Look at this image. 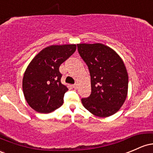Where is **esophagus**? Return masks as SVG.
Wrapping results in <instances>:
<instances>
[{"mask_svg":"<svg viewBox=\"0 0 153 153\" xmlns=\"http://www.w3.org/2000/svg\"><path fill=\"white\" fill-rule=\"evenodd\" d=\"M73 88H74V89H76L77 88H78V84H74V85H73Z\"/></svg>","mask_w":153,"mask_h":153,"instance_id":"1","label":"esophagus"}]
</instances>
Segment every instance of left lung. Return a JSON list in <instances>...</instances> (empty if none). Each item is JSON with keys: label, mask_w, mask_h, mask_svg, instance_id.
I'll return each mask as SVG.
<instances>
[{"label": "left lung", "mask_w": 153, "mask_h": 153, "mask_svg": "<svg viewBox=\"0 0 153 153\" xmlns=\"http://www.w3.org/2000/svg\"><path fill=\"white\" fill-rule=\"evenodd\" d=\"M77 48L91 79V94L82 98L84 107L100 117L115 114L126 101L128 88V75L123 60L103 44H78Z\"/></svg>", "instance_id": "left-lung-1"}]
</instances>
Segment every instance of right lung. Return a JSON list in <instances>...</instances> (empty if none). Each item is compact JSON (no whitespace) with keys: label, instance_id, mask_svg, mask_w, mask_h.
Instances as JSON below:
<instances>
[{"label":"right lung","instance_id":"right-lung-1","mask_svg":"<svg viewBox=\"0 0 153 153\" xmlns=\"http://www.w3.org/2000/svg\"><path fill=\"white\" fill-rule=\"evenodd\" d=\"M76 49V44L52 45L31 60L25 71L22 90L26 101L33 109L47 114L62 106L68 88L61 83L59 67Z\"/></svg>","mask_w":153,"mask_h":153}]
</instances>
